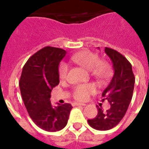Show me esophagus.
Returning a JSON list of instances; mask_svg holds the SVG:
<instances>
[{"label": "esophagus", "mask_w": 149, "mask_h": 149, "mask_svg": "<svg viewBox=\"0 0 149 149\" xmlns=\"http://www.w3.org/2000/svg\"><path fill=\"white\" fill-rule=\"evenodd\" d=\"M74 106H85L86 104H83V103H78V102H74V103L72 104Z\"/></svg>", "instance_id": "esophagus-1"}]
</instances>
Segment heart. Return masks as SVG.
Returning a JSON list of instances; mask_svg holds the SVG:
<instances>
[{"label":"heart","instance_id":"heart-1","mask_svg":"<svg viewBox=\"0 0 149 149\" xmlns=\"http://www.w3.org/2000/svg\"><path fill=\"white\" fill-rule=\"evenodd\" d=\"M71 60L75 64L87 71L92 72V74L100 79L107 77L111 71V67L108 62L99 61V56L88 50H84L72 55ZM58 73L60 79L65 80L68 74V66L65 64H61L59 67ZM95 91L96 88L93 84H80L74 88L72 97L75 100L84 101L88 100Z\"/></svg>","mask_w":149,"mask_h":149}]
</instances>
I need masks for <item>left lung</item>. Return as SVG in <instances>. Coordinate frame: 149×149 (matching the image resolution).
<instances>
[{
	"instance_id": "8db88e82",
	"label": "left lung",
	"mask_w": 149,
	"mask_h": 149,
	"mask_svg": "<svg viewBox=\"0 0 149 149\" xmlns=\"http://www.w3.org/2000/svg\"><path fill=\"white\" fill-rule=\"evenodd\" d=\"M104 52L112 61L114 75L108 87L103 91V100L110 103L109 109L104 111L97 106L98 113L88 120V125L97 130H109L118 125L128 110L134 89L135 77L130 62L114 49L105 47Z\"/></svg>"
}]
</instances>
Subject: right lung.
Returning a JSON list of instances; mask_svg holds the SVG:
<instances>
[{
  "label": "right lung",
  "mask_w": 149,
  "mask_h": 149,
  "mask_svg": "<svg viewBox=\"0 0 149 149\" xmlns=\"http://www.w3.org/2000/svg\"><path fill=\"white\" fill-rule=\"evenodd\" d=\"M66 51L47 46L29 59L23 67L19 86L25 108L36 125L43 130L56 132L67 125L70 104L52 106L51 91L59 84V64Z\"/></svg>",
  "instance_id": "1"
}]
</instances>
